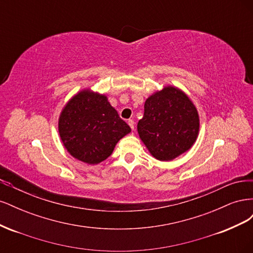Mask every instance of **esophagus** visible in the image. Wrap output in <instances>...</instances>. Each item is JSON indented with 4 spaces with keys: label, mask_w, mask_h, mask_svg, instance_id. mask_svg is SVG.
<instances>
[{
    "label": "esophagus",
    "mask_w": 253,
    "mask_h": 253,
    "mask_svg": "<svg viewBox=\"0 0 253 253\" xmlns=\"http://www.w3.org/2000/svg\"><path fill=\"white\" fill-rule=\"evenodd\" d=\"M127 124H128L129 127H131L132 129H134V127H135V122H134V120H132V119L127 120Z\"/></svg>",
    "instance_id": "esophagus-1"
}]
</instances>
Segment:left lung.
Wrapping results in <instances>:
<instances>
[{
	"label": "left lung",
	"mask_w": 253,
	"mask_h": 253,
	"mask_svg": "<svg viewBox=\"0 0 253 253\" xmlns=\"http://www.w3.org/2000/svg\"><path fill=\"white\" fill-rule=\"evenodd\" d=\"M137 131L153 157L170 162L192 148L200 133V116L185 91L166 85L145 100Z\"/></svg>",
	"instance_id": "obj_1"
}]
</instances>
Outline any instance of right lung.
I'll return each instance as SVG.
<instances>
[{"mask_svg": "<svg viewBox=\"0 0 253 253\" xmlns=\"http://www.w3.org/2000/svg\"><path fill=\"white\" fill-rule=\"evenodd\" d=\"M58 131L70 154L87 165L108 158L117 142L131 132L104 94L85 88L66 102L60 113Z\"/></svg>", "mask_w": 253, "mask_h": 253, "instance_id": "right-lung-1", "label": "right lung"}]
</instances>
